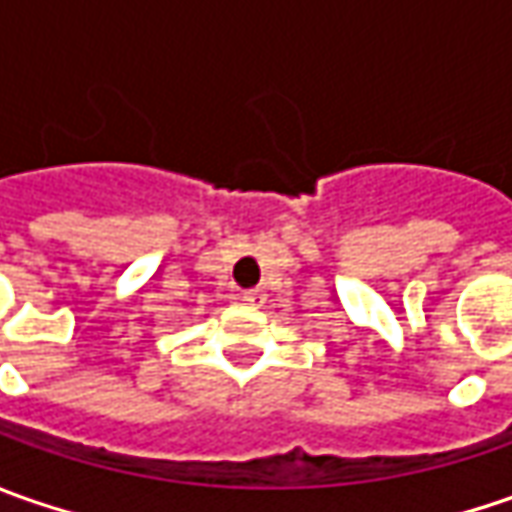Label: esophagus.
Returning a JSON list of instances; mask_svg holds the SVG:
<instances>
[{"label": "esophagus", "mask_w": 512, "mask_h": 512, "mask_svg": "<svg viewBox=\"0 0 512 512\" xmlns=\"http://www.w3.org/2000/svg\"><path fill=\"white\" fill-rule=\"evenodd\" d=\"M265 293H262V290H245V293H242V302H245V305H250V307H262L265 305Z\"/></svg>", "instance_id": "obj_1"}]
</instances>
